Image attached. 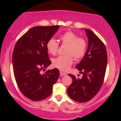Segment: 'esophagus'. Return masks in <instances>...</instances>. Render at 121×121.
Here are the masks:
<instances>
[{
  "mask_svg": "<svg viewBox=\"0 0 121 121\" xmlns=\"http://www.w3.org/2000/svg\"><path fill=\"white\" fill-rule=\"evenodd\" d=\"M60 76H65V75H67V74H65V73H62V72H60Z\"/></svg>",
  "mask_w": 121,
  "mask_h": 121,
  "instance_id": "1",
  "label": "esophagus"
}]
</instances>
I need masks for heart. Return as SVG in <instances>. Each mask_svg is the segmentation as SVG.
Returning <instances> with one entry per match:
<instances>
[{
	"mask_svg": "<svg viewBox=\"0 0 121 121\" xmlns=\"http://www.w3.org/2000/svg\"><path fill=\"white\" fill-rule=\"evenodd\" d=\"M59 39L62 44L66 45L64 56H60L52 59V65L62 72H66L72 65L74 57L75 60H79L85 54L87 48L85 39L71 31H67L59 36ZM48 52L54 55L58 48V43L54 39H49L46 43Z\"/></svg>",
	"mask_w": 121,
	"mask_h": 121,
	"instance_id": "1",
	"label": "heart"
}]
</instances>
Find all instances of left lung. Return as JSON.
I'll return each mask as SVG.
<instances>
[{
	"label": "left lung",
	"instance_id": "8db88e82",
	"mask_svg": "<svg viewBox=\"0 0 121 121\" xmlns=\"http://www.w3.org/2000/svg\"><path fill=\"white\" fill-rule=\"evenodd\" d=\"M84 30L88 45L83 58L76 66L82 77L77 78L69 74L73 80L67 89L69 97L78 102L89 101L99 92L103 84L107 63V51L103 42L89 29Z\"/></svg>",
	"mask_w": 121,
	"mask_h": 121
}]
</instances>
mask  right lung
Wrapping results in <instances>:
<instances>
[{"mask_svg":"<svg viewBox=\"0 0 121 121\" xmlns=\"http://www.w3.org/2000/svg\"><path fill=\"white\" fill-rule=\"evenodd\" d=\"M60 26H35L17 41L13 53L15 78L23 95L34 101L44 100L52 92L59 76L54 68L41 74L51 64L46 43Z\"/></svg>","mask_w":121,"mask_h":121,"instance_id":"right-lung-1","label":"right lung"}]
</instances>
